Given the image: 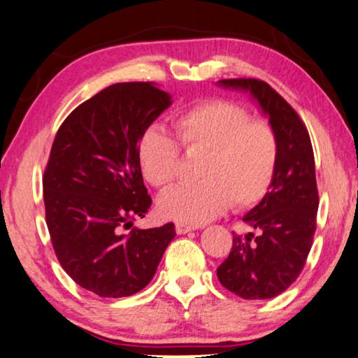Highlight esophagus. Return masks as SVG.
<instances>
[{
	"mask_svg": "<svg viewBox=\"0 0 358 358\" xmlns=\"http://www.w3.org/2000/svg\"><path fill=\"white\" fill-rule=\"evenodd\" d=\"M175 230H177L178 235H185V234H188V231L194 230V227H191V225H188V224L177 222V224H175Z\"/></svg>",
	"mask_w": 358,
	"mask_h": 358,
	"instance_id": "34e87169",
	"label": "esophagus"
}]
</instances>
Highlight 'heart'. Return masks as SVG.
Instances as JSON below:
<instances>
[{
  "label": "heart",
  "instance_id": "heart-1",
  "mask_svg": "<svg viewBox=\"0 0 358 358\" xmlns=\"http://www.w3.org/2000/svg\"><path fill=\"white\" fill-rule=\"evenodd\" d=\"M172 123L181 148L203 159L196 172L201 181L160 198L164 217L198 225L230 204L248 210L266 198L279 164V138L269 122L251 118L230 100L210 99L175 115ZM178 143L159 127L145 128L138 139L141 173L160 191L172 188L178 177Z\"/></svg>",
  "mask_w": 358,
  "mask_h": 358
}]
</instances>
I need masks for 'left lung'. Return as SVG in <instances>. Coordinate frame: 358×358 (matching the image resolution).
<instances>
[{
	"instance_id": "left-lung-1",
	"label": "left lung",
	"mask_w": 358,
	"mask_h": 358,
	"mask_svg": "<svg viewBox=\"0 0 358 358\" xmlns=\"http://www.w3.org/2000/svg\"><path fill=\"white\" fill-rule=\"evenodd\" d=\"M219 83L246 90L258 100L278 133L279 164L266 198L243 217L258 236L234 234L217 278L245 300L273 299L296 280L313 245L320 204L313 148L299 113L268 83L253 78Z\"/></svg>"
}]
</instances>
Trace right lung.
Instances as JSON below:
<instances>
[{
	"label": "right lung",
	"instance_id": "1",
	"mask_svg": "<svg viewBox=\"0 0 358 358\" xmlns=\"http://www.w3.org/2000/svg\"><path fill=\"white\" fill-rule=\"evenodd\" d=\"M170 103L152 83H118L74 108L55 136L43 173L50 238L69 278L99 296L143 290L177 235L172 222L133 227L152 204L138 139Z\"/></svg>",
	"mask_w": 358,
	"mask_h": 358
}]
</instances>
